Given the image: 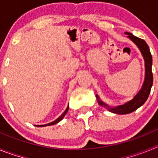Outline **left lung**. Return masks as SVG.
<instances>
[{"label": "left lung", "mask_w": 158, "mask_h": 158, "mask_svg": "<svg viewBox=\"0 0 158 158\" xmlns=\"http://www.w3.org/2000/svg\"><path fill=\"white\" fill-rule=\"evenodd\" d=\"M125 34L127 35V37L138 47L139 51H141L142 57L144 58L145 78L142 88L139 93L134 96L132 100H129L122 105L115 106V107H111L108 104H105L104 101L100 100L98 95H96L98 104L100 105L105 107L106 109L111 112L119 114V115H125V114L133 112L141 106L143 105L149 97L152 85H153V73H152V62H152V55L150 51V48L146 42L142 39L136 37L130 32H125Z\"/></svg>", "instance_id": "left-lung-1"}]
</instances>
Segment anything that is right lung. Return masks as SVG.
Returning <instances> with one entry per match:
<instances>
[{"instance_id": "add662e5", "label": "right lung", "mask_w": 158, "mask_h": 158, "mask_svg": "<svg viewBox=\"0 0 158 158\" xmlns=\"http://www.w3.org/2000/svg\"><path fill=\"white\" fill-rule=\"evenodd\" d=\"M68 110H69V105H68V107H66V109H65V111H64L63 113H62V115H60L59 117H58V118H57L56 120L53 121V122L50 123H47V124H44V125H35L36 127H47V126H51V125H54V124L58 123H59L60 121L62 120V118H64V116H65V115H66L67 111H68Z\"/></svg>"}]
</instances>
